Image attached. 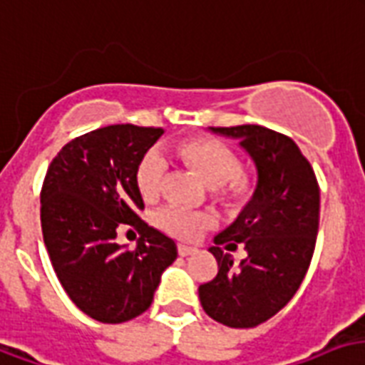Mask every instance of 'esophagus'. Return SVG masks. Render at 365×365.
<instances>
[{
    "label": "esophagus",
    "mask_w": 365,
    "mask_h": 365,
    "mask_svg": "<svg viewBox=\"0 0 365 365\" xmlns=\"http://www.w3.org/2000/svg\"><path fill=\"white\" fill-rule=\"evenodd\" d=\"M196 248H194V246H186V245H179V254L182 257H186V256H192V254H196Z\"/></svg>",
    "instance_id": "34e87169"
}]
</instances>
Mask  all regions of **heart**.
<instances>
[{
	"label": "heart",
	"instance_id": "1",
	"mask_svg": "<svg viewBox=\"0 0 365 365\" xmlns=\"http://www.w3.org/2000/svg\"><path fill=\"white\" fill-rule=\"evenodd\" d=\"M175 152L212 186V192L217 198L227 202H240L250 192V180L245 173L238 171L240 163L237 155L219 140L196 136L177 144ZM165 173V155L158 148L148 150L136 167V185L142 198L148 202L160 198ZM155 223L161 231L169 232L173 237L192 240L200 237L207 227H212L213 215L196 212L185 205H167L155 215Z\"/></svg>",
	"mask_w": 365,
	"mask_h": 365
}]
</instances>
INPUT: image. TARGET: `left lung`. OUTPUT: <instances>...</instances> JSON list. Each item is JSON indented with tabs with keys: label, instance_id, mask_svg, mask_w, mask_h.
Returning <instances> with one entry per match:
<instances>
[{
	"label": "left lung",
	"instance_id": "obj_1",
	"mask_svg": "<svg viewBox=\"0 0 365 365\" xmlns=\"http://www.w3.org/2000/svg\"><path fill=\"white\" fill-rule=\"evenodd\" d=\"M238 140L256 167V188L213 242L217 277L200 284L205 314L227 327L248 329L267 322L297 294L309 267L319 227V186L314 169L292 138L259 125L210 127ZM245 246L237 266L228 252Z\"/></svg>",
	"mask_w": 365,
	"mask_h": 365
}]
</instances>
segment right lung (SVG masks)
<instances>
[{"label": "right lung", "instance_id": "add662e5", "mask_svg": "<svg viewBox=\"0 0 365 365\" xmlns=\"http://www.w3.org/2000/svg\"><path fill=\"white\" fill-rule=\"evenodd\" d=\"M161 134L136 125L98 128L65 144L46 173L43 245L68 298L96 322L144 314L161 273L177 259L175 240L136 213L144 207L136 167ZM127 224L141 232L134 251L116 245Z\"/></svg>", "mask_w": 365, "mask_h": 365}]
</instances>
